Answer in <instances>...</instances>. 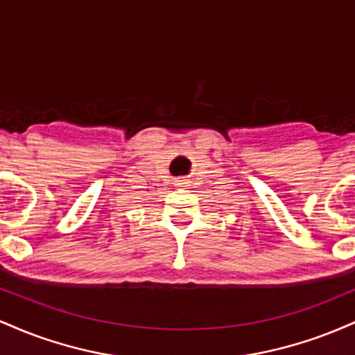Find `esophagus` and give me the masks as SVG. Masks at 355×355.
I'll list each match as a JSON object with an SVG mask.
<instances>
[{"label": "esophagus", "mask_w": 355, "mask_h": 355, "mask_svg": "<svg viewBox=\"0 0 355 355\" xmlns=\"http://www.w3.org/2000/svg\"><path fill=\"white\" fill-rule=\"evenodd\" d=\"M175 187H178V189H185V187H189V182H187V180H177V182H175Z\"/></svg>", "instance_id": "34e87169"}]
</instances>
